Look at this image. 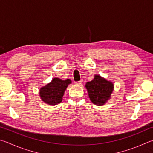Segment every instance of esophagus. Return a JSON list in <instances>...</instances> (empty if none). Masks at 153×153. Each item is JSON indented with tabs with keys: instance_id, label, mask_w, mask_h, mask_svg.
Here are the masks:
<instances>
[{
	"instance_id": "obj_1",
	"label": "esophagus",
	"mask_w": 153,
	"mask_h": 153,
	"mask_svg": "<svg viewBox=\"0 0 153 153\" xmlns=\"http://www.w3.org/2000/svg\"><path fill=\"white\" fill-rule=\"evenodd\" d=\"M82 80H81V81H80L75 82L74 83L76 84V85H81V84H82Z\"/></svg>"
}]
</instances>
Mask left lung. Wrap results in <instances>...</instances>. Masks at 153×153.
<instances>
[{
	"mask_svg": "<svg viewBox=\"0 0 153 153\" xmlns=\"http://www.w3.org/2000/svg\"><path fill=\"white\" fill-rule=\"evenodd\" d=\"M91 102L96 105H103L111 97L114 84L100 75H95L94 79L85 85Z\"/></svg>",
	"mask_w": 153,
	"mask_h": 153,
	"instance_id": "8db88e82",
	"label": "left lung"
}]
</instances>
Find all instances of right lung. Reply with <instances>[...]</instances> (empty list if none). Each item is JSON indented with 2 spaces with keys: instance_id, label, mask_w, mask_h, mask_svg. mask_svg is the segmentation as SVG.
Masks as SVG:
<instances>
[{
  "instance_id": "add662e5",
  "label": "right lung",
  "mask_w": 153,
  "mask_h": 153,
  "mask_svg": "<svg viewBox=\"0 0 153 153\" xmlns=\"http://www.w3.org/2000/svg\"><path fill=\"white\" fill-rule=\"evenodd\" d=\"M70 79L62 80L54 78L50 83L42 87L39 90V96L44 102L50 105H56L60 103L64 95V91L69 84Z\"/></svg>"
}]
</instances>
